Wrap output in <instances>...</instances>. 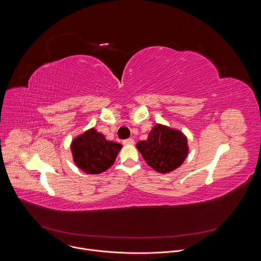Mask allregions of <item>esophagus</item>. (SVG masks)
Wrapping results in <instances>:
<instances>
[{
    "label": "esophagus",
    "instance_id": "1",
    "mask_svg": "<svg viewBox=\"0 0 261 261\" xmlns=\"http://www.w3.org/2000/svg\"><path fill=\"white\" fill-rule=\"evenodd\" d=\"M123 143H124V144H126V145L134 144V139H133V138H127V139L123 140Z\"/></svg>",
    "mask_w": 261,
    "mask_h": 261
}]
</instances>
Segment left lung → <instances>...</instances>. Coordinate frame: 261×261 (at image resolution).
<instances>
[{
	"mask_svg": "<svg viewBox=\"0 0 261 261\" xmlns=\"http://www.w3.org/2000/svg\"><path fill=\"white\" fill-rule=\"evenodd\" d=\"M138 151L145 162L158 172L166 173L179 167L188 155V142L178 130L157 124L146 140L138 141Z\"/></svg>",
	"mask_w": 261,
	"mask_h": 261,
	"instance_id": "obj_1",
	"label": "left lung"
}]
</instances>
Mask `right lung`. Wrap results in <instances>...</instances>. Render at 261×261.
<instances>
[{"mask_svg": "<svg viewBox=\"0 0 261 261\" xmlns=\"http://www.w3.org/2000/svg\"><path fill=\"white\" fill-rule=\"evenodd\" d=\"M122 144L105 139L94 128L74 138L71 143L73 161L83 171L97 174L114 164Z\"/></svg>", "mask_w": 261, "mask_h": 261, "instance_id": "1", "label": "right lung"}]
</instances>
